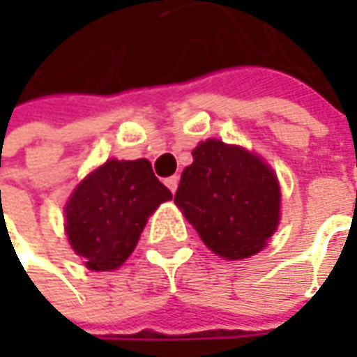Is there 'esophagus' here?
Here are the masks:
<instances>
[{"instance_id":"34e87169","label":"esophagus","mask_w":357,"mask_h":357,"mask_svg":"<svg viewBox=\"0 0 357 357\" xmlns=\"http://www.w3.org/2000/svg\"><path fill=\"white\" fill-rule=\"evenodd\" d=\"M165 185L171 188V192H176V186H178V176L174 174V176H169V178H165Z\"/></svg>"}]
</instances>
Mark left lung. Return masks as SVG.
Listing matches in <instances>:
<instances>
[{"instance_id":"obj_1","label":"left lung","mask_w":357,"mask_h":357,"mask_svg":"<svg viewBox=\"0 0 357 357\" xmlns=\"http://www.w3.org/2000/svg\"><path fill=\"white\" fill-rule=\"evenodd\" d=\"M202 242L227 260L266 246L280 220L276 174L252 153L208 139L192 151L174 195Z\"/></svg>"}]
</instances>
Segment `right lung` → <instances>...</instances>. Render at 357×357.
<instances>
[{
  "label": "right lung",
  "instance_id": "add662e5",
  "mask_svg": "<svg viewBox=\"0 0 357 357\" xmlns=\"http://www.w3.org/2000/svg\"><path fill=\"white\" fill-rule=\"evenodd\" d=\"M171 199L146 158H111L77 186L65 206L71 248L91 270H115L135 250L149 214Z\"/></svg>",
  "mask_w": 357,
  "mask_h": 357
}]
</instances>
